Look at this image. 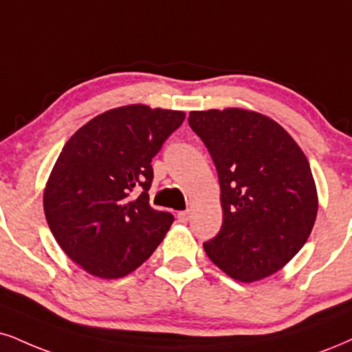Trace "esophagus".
Listing matches in <instances>:
<instances>
[{
	"label": "esophagus",
	"instance_id": "esophagus-1",
	"mask_svg": "<svg viewBox=\"0 0 352 352\" xmlns=\"http://www.w3.org/2000/svg\"><path fill=\"white\" fill-rule=\"evenodd\" d=\"M177 220H179V222H188L189 220V210H181V212H177Z\"/></svg>",
	"mask_w": 352,
	"mask_h": 352
}]
</instances>
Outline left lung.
Segmentation results:
<instances>
[{
  "label": "left lung",
  "instance_id": "left-lung-1",
  "mask_svg": "<svg viewBox=\"0 0 352 352\" xmlns=\"http://www.w3.org/2000/svg\"><path fill=\"white\" fill-rule=\"evenodd\" d=\"M189 125L215 163L223 212L219 235L204 250L235 280L272 276L314 228L318 194L309 160L282 125L259 112L192 111Z\"/></svg>",
  "mask_w": 352,
  "mask_h": 352
}]
</instances>
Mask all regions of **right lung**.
<instances>
[{"label": "right lung", "mask_w": 352, "mask_h": 352, "mask_svg": "<svg viewBox=\"0 0 352 352\" xmlns=\"http://www.w3.org/2000/svg\"><path fill=\"white\" fill-rule=\"evenodd\" d=\"M184 117L129 104L96 116L65 143L43 212L60 248L91 276H127L163 241L175 217L150 207L151 158Z\"/></svg>", "instance_id": "add662e5"}]
</instances>
